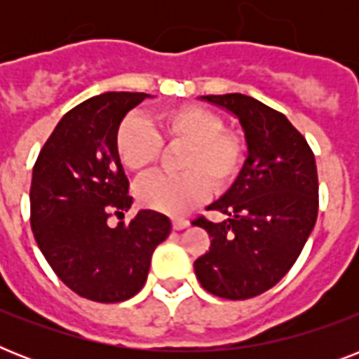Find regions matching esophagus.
I'll return each instance as SVG.
<instances>
[{"mask_svg":"<svg viewBox=\"0 0 359 359\" xmlns=\"http://www.w3.org/2000/svg\"><path fill=\"white\" fill-rule=\"evenodd\" d=\"M171 224H173L175 231H180V229H184V227H188V225H190V222H188L186 218H173L171 219Z\"/></svg>","mask_w":359,"mask_h":359,"instance_id":"1","label":"esophagus"}]
</instances>
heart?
I'll use <instances>...</instances> for the list:
<instances>
[{
    "label": "heart",
    "mask_w": 359,
    "mask_h": 359,
    "mask_svg": "<svg viewBox=\"0 0 359 359\" xmlns=\"http://www.w3.org/2000/svg\"><path fill=\"white\" fill-rule=\"evenodd\" d=\"M162 143L184 145L179 175H156L135 188L137 201L163 214H182L210 191L233 186L244 168L248 141L238 130L225 128L224 117L199 104H182L156 115V132L137 115H128L115 130L119 162L143 175L156 165Z\"/></svg>",
    "instance_id": "heart-1"
}]
</instances>
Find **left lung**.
<instances>
[{
  "label": "left lung",
  "instance_id": "1",
  "mask_svg": "<svg viewBox=\"0 0 359 359\" xmlns=\"http://www.w3.org/2000/svg\"><path fill=\"white\" fill-rule=\"evenodd\" d=\"M201 98L238 117L248 158L229 191L207 207L224 214V222L205 216L191 222L212 236L194 268L210 294L248 300L289 272L311 235L318 212L317 163L306 137L266 104L240 93Z\"/></svg>",
  "mask_w": 359,
  "mask_h": 359
}]
</instances>
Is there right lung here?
<instances>
[{
    "instance_id": "right-lung-1",
    "label": "right lung",
    "mask_w": 359,
    "mask_h": 359,
    "mask_svg": "<svg viewBox=\"0 0 359 359\" xmlns=\"http://www.w3.org/2000/svg\"><path fill=\"white\" fill-rule=\"evenodd\" d=\"M149 95L104 93L63 115L39 152L29 205L42 255L70 290L100 304L124 302L145 285L152 251L171 222L140 210L130 224L108 218L132 207L128 179L115 154V130Z\"/></svg>"
}]
</instances>
